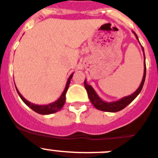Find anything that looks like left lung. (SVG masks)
<instances>
[{
    "label": "left lung",
    "mask_w": 158,
    "mask_h": 158,
    "mask_svg": "<svg viewBox=\"0 0 158 158\" xmlns=\"http://www.w3.org/2000/svg\"><path fill=\"white\" fill-rule=\"evenodd\" d=\"M134 33L135 36L137 38V40H139L138 38L137 35L135 33L134 31H132ZM143 51L144 52V49L143 48ZM145 53H144V73H143V79H142L141 84L139 86L136 91H135L134 93L131 94V95H128V96L123 97L120 100L116 101V102H105V101L102 100L100 97L98 95V94L96 93V91L94 90L93 87H92L90 85L87 84L86 82V80L85 79L84 80V86L85 88H86V91H87L88 97H89V99L90 101L93 106L96 108L97 109L102 111H105V112H110V113H116V112H118V111L122 110L123 109H124L127 106H128L129 104L132 102L135 98L139 94V93L141 92L142 89H143V84H144L145 79H146V63H145Z\"/></svg>",
    "instance_id": "8db88e82"
}]
</instances>
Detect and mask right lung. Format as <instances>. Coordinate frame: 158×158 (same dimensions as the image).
I'll use <instances>...</instances> for the list:
<instances>
[{
  "instance_id": "1",
  "label": "right lung",
  "mask_w": 158,
  "mask_h": 158,
  "mask_svg": "<svg viewBox=\"0 0 158 158\" xmlns=\"http://www.w3.org/2000/svg\"><path fill=\"white\" fill-rule=\"evenodd\" d=\"M73 74L74 73H72V75L69 76V79H68V81H67V83H66V86H65L64 89L63 93H62V94L60 95V97L59 98H58L56 102L49 104V105H42V106H39V105H35V104L31 103V102H28L27 100H26V99L24 98L21 95V94L19 92V90H18V89L16 88V86H15V88H16V91L17 93H18V94H19V96L20 97V98L22 99L23 102L26 104L28 107L31 108L32 110H34L35 112H36V113H39V114H42V115L52 114V113H56V112H58L59 110H60V109H62V107L64 106V105L65 98H65V95H66L67 90H68V89H69V84H70V81L71 79H72V76H73Z\"/></svg>"
}]
</instances>
